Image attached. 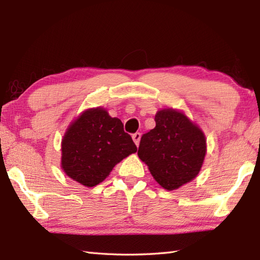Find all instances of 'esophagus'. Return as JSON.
<instances>
[{"label":"esophagus","instance_id":"esophagus-1","mask_svg":"<svg viewBox=\"0 0 260 260\" xmlns=\"http://www.w3.org/2000/svg\"><path fill=\"white\" fill-rule=\"evenodd\" d=\"M132 139H133L134 143L136 144V146H139L140 144V141H141V133H135L132 135Z\"/></svg>","mask_w":260,"mask_h":260}]
</instances>
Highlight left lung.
I'll use <instances>...</instances> for the list:
<instances>
[{
	"label": "left lung",
	"mask_w": 260,
	"mask_h": 260,
	"mask_svg": "<svg viewBox=\"0 0 260 260\" xmlns=\"http://www.w3.org/2000/svg\"><path fill=\"white\" fill-rule=\"evenodd\" d=\"M155 123L153 129L143 134L137 154L159 185L178 189L200 172L206 137L185 115L173 109L157 112Z\"/></svg>",
	"instance_id": "obj_1"
}]
</instances>
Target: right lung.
<instances>
[{
    "label": "right lung",
    "mask_w": 260,
    "mask_h": 260,
    "mask_svg": "<svg viewBox=\"0 0 260 260\" xmlns=\"http://www.w3.org/2000/svg\"><path fill=\"white\" fill-rule=\"evenodd\" d=\"M61 167L69 178L91 187L101 183L116 164L137 151L121 120L103 108L82 113L66 132Z\"/></svg>",
    "instance_id": "obj_1"
}]
</instances>
